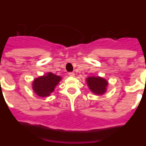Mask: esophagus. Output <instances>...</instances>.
I'll use <instances>...</instances> for the list:
<instances>
[{
  "instance_id": "obj_1",
  "label": "esophagus",
  "mask_w": 146,
  "mask_h": 146,
  "mask_svg": "<svg viewBox=\"0 0 146 146\" xmlns=\"http://www.w3.org/2000/svg\"><path fill=\"white\" fill-rule=\"evenodd\" d=\"M68 75L70 76H75V73H73V72H70V73H68Z\"/></svg>"
}]
</instances>
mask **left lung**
<instances>
[{
    "instance_id": "1",
    "label": "left lung",
    "mask_w": 146,
    "mask_h": 146,
    "mask_svg": "<svg viewBox=\"0 0 146 146\" xmlns=\"http://www.w3.org/2000/svg\"><path fill=\"white\" fill-rule=\"evenodd\" d=\"M88 85L94 94H103L106 91L108 82L101 77H88L87 79Z\"/></svg>"
}]
</instances>
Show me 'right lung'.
I'll return each mask as SVG.
<instances>
[{
  "label": "right lung",
  "mask_w": 146,
  "mask_h": 146,
  "mask_svg": "<svg viewBox=\"0 0 146 146\" xmlns=\"http://www.w3.org/2000/svg\"><path fill=\"white\" fill-rule=\"evenodd\" d=\"M61 77L52 73H48L46 75L35 79L33 83V88L35 94L39 96H50L55 89V87L58 84Z\"/></svg>",
  "instance_id": "obj_1"
}]
</instances>
